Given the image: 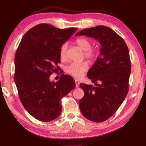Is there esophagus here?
<instances>
[{
	"label": "esophagus",
	"instance_id": "34e87169",
	"mask_svg": "<svg viewBox=\"0 0 146 146\" xmlns=\"http://www.w3.org/2000/svg\"><path fill=\"white\" fill-rule=\"evenodd\" d=\"M75 85H76V88H78L79 85H80V82H79L77 79H75Z\"/></svg>",
	"mask_w": 146,
	"mask_h": 146
}]
</instances>
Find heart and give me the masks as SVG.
<instances>
[{
  "instance_id": "heart-1",
  "label": "heart",
  "mask_w": 146,
  "mask_h": 146,
  "mask_svg": "<svg viewBox=\"0 0 146 146\" xmlns=\"http://www.w3.org/2000/svg\"><path fill=\"white\" fill-rule=\"evenodd\" d=\"M76 44L82 50L86 58L90 60H94L97 56V51L96 48H91V41L86 37H80L76 39ZM68 44L64 43L60 48V57L62 60H66L67 58ZM89 64L86 61L80 62H71L66 66L65 70L69 75L74 77L80 78L84 75L85 73L88 70Z\"/></svg>"
}]
</instances>
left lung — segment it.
I'll use <instances>...</instances> for the list:
<instances>
[{
  "label": "left lung",
  "mask_w": 146,
  "mask_h": 146,
  "mask_svg": "<svg viewBox=\"0 0 146 146\" xmlns=\"http://www.w3.org/2000/svg\"><path fill=\"white\" fill-rule=\"evenodd\" d=\"M81 35L96 39L101 48L100 56L87 75L96 86L80 84L84 96L79 108L88 120L104 122L115 114L127 96L131 68L129 51L123 39L107 26L84 29L75 34Z\"/></svg>",
  "instance_id": "8db88e82"
}]
</instances>
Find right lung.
Listing matches in <instances>:
<instances>
[{
    "mask_svg": "<svg viewBox=\"0 0 146 146\" xmlns=\"http://www.w3.org/2000/svg\"><path fill=\"white\" fill-rule=\"evenodd\" d=\"M77 28L61 29L40 24L24 35L15 57L14 80L24 108L42 122L60 115V100L75 87L70 75H61L56 82L49 76L59 69L60 48Z\"/></svg>",
    "mask_w": 146,
    "mask_h": 146,
    "instance_id": "1",
    "label": "right lung"
}]
</instances>
